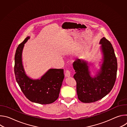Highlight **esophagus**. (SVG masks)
<instances>
[{
	"label": "esophagus",
	"mask_w": 127,
	"mask_h": 127,
	"mask_svg": "<svg viewBox=\"0 0 127 127\" xmlns=\"http://www.w3.org/2000/svg\"><path fill=\"white\" fill-rule=\"evenodd\" d=\"M70 74H70V71L68 70H66V71L65 72V76L66 77H69L70 76Z\"/></svg>",
	"instance_id": "esophagus-1"
}]
</instances>
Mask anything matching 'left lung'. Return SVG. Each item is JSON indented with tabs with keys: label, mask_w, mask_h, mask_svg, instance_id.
Returning <instances> with one entry per match:
<instances>
[{
	"label": "left lung",
	"mask_w": 127,
	"mask_h": 127,
	"mask_svg": "<svg viewBox=\"0 0 127 127\" xmlns=\"http://www.w3.org/2000/svg\"><path fill=\"white\" fill-rule=\"evenodd\" d=\"M99 44L101 45L102 63L94 77L90 75L87 62L77 59L74 62L77 94L82 102H94L102 98L111 91L116 81L118 64L112 45L104 37Z\"/></svg>",
	"instance_id": "8db88e82"
}]
</instances>
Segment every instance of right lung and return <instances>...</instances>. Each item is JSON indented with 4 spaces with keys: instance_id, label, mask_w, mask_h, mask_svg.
<instances>
[{
    "instance_id": "obj_1",
    "label": "right lung",
    "mask_w": 127,
    "mask_h": 127,
    "mask_svg": "<svg viewBox=\"0 0 127 127\" xmlns=\"http://www.w3.org/2000/svg\"><path fill=\"white\" fill-rule=\"evenodd\" d=\"M27 37L17 47L14 57L15 79L22 91L30 101L42 104L53 103L59 97L64 78L63 69H50L40 79H32L27 75L23 62L22 53Z\"/></svg>"
}]
</instances>
